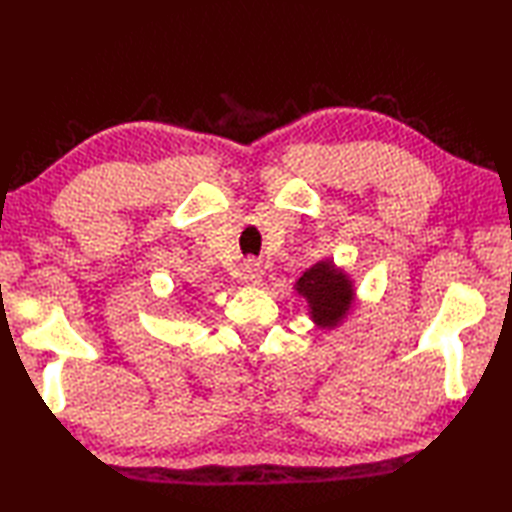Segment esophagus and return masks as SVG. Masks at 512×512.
Here are the masks:
<instances>
[{
  "label": "esophagus",
  "instance_id": "esophagus-1",
  "mask_svg": "<svg viewBox=\"0 0 512 512\" xmlns=\"http://www.w3.org/2000/svg\"><path fill=\"white\" fill-rule=\"evenodd\" d=\"M239 277L246 287H257V284H262L264 271H262V266H259V262H255V259H248V262L241 266Z\"/></svg>",
  "mask_w": 512,
  "mask_h": 512
}]
</instances>
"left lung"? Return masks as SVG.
Masks as SVG:
<instances>
[{
    "label": "left lung",
    "mask_w": 512,
    "mask_h": 512,
    "mask_svg": "<svg viewBox=\"0 0 512 512\" xmlns=\"http://www.w3.org/2000/svg\"><path fill=\"white\" fill-rule=\"evenodd\" d=\"M293 289L300 298H305L311 323L325 334L341 327L357 302L354 280L345 268L334 264L332 257L318 259L314 266L307 268Z\"/></svg>",
    "instance_id": "1"
}]
</instances>
